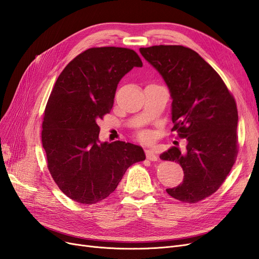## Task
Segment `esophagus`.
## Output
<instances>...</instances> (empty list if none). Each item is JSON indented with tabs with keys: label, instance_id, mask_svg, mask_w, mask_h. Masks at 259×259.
<instances>
[{
	"label": "esophagus",
	"instance_id": "esophagus-1",
	"mask_svg": "<svg viewBox=\"0 0 259 259\" xmlns=\"http://www.w3.org/2000/svg\"><path fill=\"white\" fill-rule=\"evenodd\" d=\"M146 155L147 159L150 161H158L159 159L158 153H156L155 150H152V149H148V150H146Z\"/></svg>",
	"mask_w": 259,
	"mask_h": 259
}]
</instances>
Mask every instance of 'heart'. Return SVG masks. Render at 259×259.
Listing matches in <instances>:
<instances>
[{"instance_id": "obj_1", "label": "heart", "mask_w": 259, "mask_h": 259, "mask_svg": "<svg viewBox=\"0 0 259 259\" xmlns=\"http://www.w3.org/2000/svg\"><path fill=\"white\" fill-rule=\"evenodd\" d=\"M142 138L143 139H149V138H150V135H149V134H147V133H144V134H142Z\"/></svg>"}]
</instances>
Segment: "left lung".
I'll return each instance as SVG.
<instances>
[{"instance_id": "8db88e82", "label": "left lung", "mask_w": 259, "mask_h": 259, "mask_svg": "<svg viewBox=\"0 0 259 259\" xmlns=\"http://www.w3.org/2000/svg\"><path fill=\"white\" fill-rule=\"evenodd\" d=\"M139 52L167 85L173 100L171 131L187 140L184 151L173 147L160 155L179 163L184 170L183 183L166 192L183 202L201 201L221 187L236 161V101L197 52L180 45H155Z\"/></svg>"}]
</instances>
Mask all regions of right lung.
I'll list each match as a JSON object with an SVG mask.
<instances>
[{"label":"right lung","instance_id":"add662e5","mask_svg":"<svg viewBox=\"0 0 259 259\" xmlns=\"http://www.w3.org/2000/svg\"><path fill=\"white\" fill-rule=\"evenodd\" d=\"M134 67L143 62L133 50L90 49L69 62L51 93L42 125L48 167L59 189L81 204L106 199L132 164L146 159L140 146L100 142L97 124Z\"/></svg>","mask_w":259,"mask_h":259}]
</instances>
